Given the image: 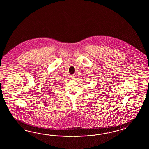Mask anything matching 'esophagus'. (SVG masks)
I'll use <instances>...</instances> for the list:
<instances>
[{"label": "esophagus", "mask_w": 149, "mask_h": 149, "mask_svg": "<svg viewBox=\"0 0 149 149\" xmlns=\"http://www.w3.org/2000/svg\"><path fill=\"white\" fill-rule=\"evenodd\" d=\"M70 77H71V78L72 79H74V74H71V76H70Z\"/></svg>", "instance_id": "34e87169"}]
</instances>
